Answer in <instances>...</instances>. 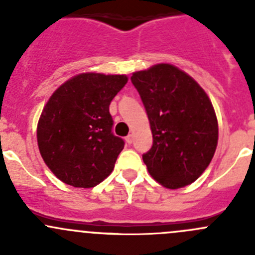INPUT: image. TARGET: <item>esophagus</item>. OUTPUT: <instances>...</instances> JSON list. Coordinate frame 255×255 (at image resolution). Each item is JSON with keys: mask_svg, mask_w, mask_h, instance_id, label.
<instances>
[{"mask_svg": "<svg viewBox=\"0 0 255 255\" xmlns=\"http://www.w3.org/2000/svg\"><path fill=\"white\" fill-rule=\"evenodd\" d=\"M133 138H134V135L133 134H129L126 137V142H127L128 144H132L133 143Z\"/></svg>", "mask_w": 255, "mask_h": 255, "instance_id": "esophagus-1", "label": "esophagus"}]
</instances>
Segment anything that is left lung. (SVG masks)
Here are the masks:
<instances>
[{
  "label": "left lung",
  "mask_w": 255,
  "mask_h": 255,
  "mask_svg": "<svg viewBox=\"0 0 255 255\" xmlns=\"http://www.w3.org/2000/svg\"><path fill=\"white\" fill-rule=\"evenodd\" d=\"M153 145L143 161L154 180L180 189L199 179L210 165L218 140V123L211 100L194 79L170 64L133 73Z\"/></svg>",
  "instance_id": "obj_1"
}]
</instances>
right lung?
Instances as JSON below:
<instances>
[{"instance_id": "add662e5", "label": "right lung", "mask_w": 255, "mask_h": 255, "mask_svg": "<svg viewBox=\"0 0 255 255\" xmlns=\"http://www.w3.org/2000/svg\"><path fill=\"white\" fill-rule=\"evenodd\" d=\"M126 75L84 73L54 91L37 127L40 155L53 174L74 187H94L115 168L125 142L112 133L110 104Z\"/></svg>"}]
</instances>
